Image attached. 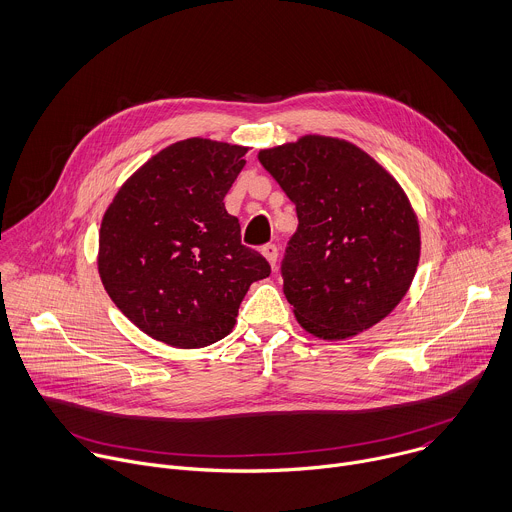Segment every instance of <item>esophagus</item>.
Segmentation results:
<instances>
[{"mask_svg": "<svg viewBox=\"0 0 512 512\" xmlns=\"http://www.w3.org/2000/svg\"><path fill=\"white\" fill-rule=\"evenodd\" d=\"M262 254L266 256V260H268L270 266L274 268V266H276V260H278V246H276V244H266V246L262 248Z\"/></svg>", "mask_w": 512, "mask_h": 512, "instance_id": "esophagus-1", "label": "esophagus"}]
</instances>
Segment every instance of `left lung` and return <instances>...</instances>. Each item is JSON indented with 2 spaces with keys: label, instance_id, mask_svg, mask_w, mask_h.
I'll use <instances>...</instances> for the list:
<instances>
[{
  "label": "left lung",
  "instance_id": "8db88e82",
  "mask_svg": "<svg viewBox=\"0 0 512 512\" xmlns=\"http://www.w3.org/2000/svg\"><path fill=\"white\" fill-rule=\"evenodd\" d=\"M262 167L296 206L280 274L296 321L317 337H353L410 288L420 226L399 183L359 147L306 135L264 149Z\"/></svg>",
  "mask_w": 512,
  "mask_h": 512
}]
</instances>
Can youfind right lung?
<instances>
[{"mask_svg":"<svg viewBox=\"0 0 512 512\" xmlns=\"http://www.w3.org/2000/svg\"><path fill=\"white\" fill-rule=\"evenodd\" d=\"M246 153L179 141L149 159L102 218L100 280L121 313L161 343L199 349L224 339L250 284L270 276L224 206Z\"/></svg>","mask_w":512,"mask_h":512,"instance_id":"add662e5","label":"right lung"}]
</instances>
